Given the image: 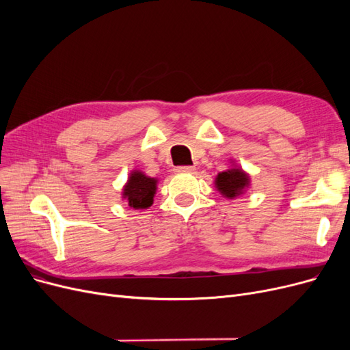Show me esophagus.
<instances>
[{"instance_id": "esophagus-1", "label": "esophagus", "mask_w": 350, "mask_h": 350, "mask_svg": "<svg viewBox=\"0 0 350 350\" xmlns=\"http://www.w3.org/2000/svg\"><path fill=\"white\" fill-rule=\"evenodd\" d=\"M175 171L178 174H194L196 172V167L194 166H178Z\"/></svg>"}]
</instances>
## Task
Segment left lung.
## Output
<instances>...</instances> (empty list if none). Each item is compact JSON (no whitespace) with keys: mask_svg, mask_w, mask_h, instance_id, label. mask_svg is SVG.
I'll return each instance as SVG.
<instances>
[{"mask_svg":"<svg viewBox=\"0 0 350 350\" xmlns=\"http://www.w3.org/2000/svg\"><path fill=\"white\" fill-rule=\"evenodd\" d=\"M215 185L217 191L228 198H235L248 188L250 185V176L242 171L241 167H232L225 172H220L216 176Z\"/></svg>","mask_w":350,"mask_h":350,"instance_id":"obj_1","label":"left lung"}]
</instances>
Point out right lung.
<instances>
[{
    "mask_svg": "<svg viewBox=\"0 0 350 350\" xmlns=\"http://www.w3.org/2000/svg\"><path fill=\"white\" fill-rule=\"evenodd\" d=\"M156 189V178L146 176L140 171H133L122 188V198L129 201V206L133 208H147L153 204Z\"/></svg>",
    "mask_w": 350,
    "mask_h": 350,
    "instance_id": "1",
    "label": "right lung"
}]
</instances>
